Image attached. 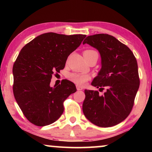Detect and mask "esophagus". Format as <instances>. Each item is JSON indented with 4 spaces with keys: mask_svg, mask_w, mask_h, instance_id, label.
<instances>
[{
    "mask_svg": "<svg viewBox=\"0 0 152 152\" xmlns=\"http://www.w3.org/2000/svg\"><path fill=\"white\" fill-rule=\"evenodd\" d=\"M76 88H77V91L83 90V87L80 86V85H76Z\"/></svg>",
    "mask_w": 152,
    "mask_h": 152,
    "instance_id": "esophagus-1",
    "label": "esophagus"
}]
</instances>
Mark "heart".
<instances>
[{
    "instance_id": "b5f03b06",
    "label": "heart",
    "mask_w": 152,
    "mask_h": 152,
    "mask_svg": "<svg viewBox=\"0 0 152 152\" xmlns=\"http://www.w3.org/2000/svg\"><path fill=\"white\" fill-rule=\"evenodd\" d=\"M96 53L94 50H86L84 53ZM68 78L70 81H72V82H74L75 84H77L78 85H84L87 81L90 80V76L88 75L83 74V73H70L68 75Z\"/></svg>"
}]
</instances>
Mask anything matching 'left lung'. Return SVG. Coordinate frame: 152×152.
<instances>
[{"mask_svg":"<svg viewBox=\"0 0 152 152\" xmlns=\"http://www.w3.org/2000/svg\"><path fill=\"white\" fill-rule=\"evenodd\" d=\"M99 53L101 69L91 85L99 91L85 90L82 110L85 117L100 127L120 123L132 111L140 85L138 64L132 50L115 37L107 34L88 36L83 44Z\"/></svg>","mask_w":152,"mask_h":152,"instance_id":"1","label":"left lung"}]
</instances>
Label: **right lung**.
Masks as SVG:
<instances>
[{
  "mask_svg": "<svg viewBox=\"0 0 152 152\" xmlns=\"http://www.w3.org/2000/svg\"><path fill=\"white\" fill-rule=\"evenodd\" d=\"M85 34L48 32L37 37L20 50L13 66V92L24 115L37 126L48 125L64 112V102L76 92L68 80L51 87L55 72L64 69L67 58L82 43Z\"/></svg>",
  "mask_w": 152,
  "mask_h": 152,
  "instance_id": "1",
  "label": "right lung"
}]
</instances>
